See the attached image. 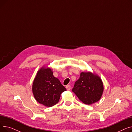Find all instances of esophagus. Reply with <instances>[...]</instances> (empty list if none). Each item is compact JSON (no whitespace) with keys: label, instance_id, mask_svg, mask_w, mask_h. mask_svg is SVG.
I'll return each instance as SVG.
<instances>
[{"label":"esophagus","instance_id":"34e87169","mask_svg":"<svg viewBox=\"0 0 132 132\" xmlns=\"http://www.w3.org/2000/svg\"><path fill=\"white\" fill-rule=\"evenodd\" d=\"M66 88L67 90H70L71 89V86L70 85H67L66 86Z\"/></svg>","mask_w":132,"mask_h":132}]
</instances>
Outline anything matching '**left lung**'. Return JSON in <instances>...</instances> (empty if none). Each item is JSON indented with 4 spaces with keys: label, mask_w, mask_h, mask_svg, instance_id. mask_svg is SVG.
Wrapping results in <instances>:
<instances>
[{
    "label": "left lung",
    "mask_w": 132,
    "mask_h": 132,
    "mask_svg": "<svg viewBox=\"0 0 132 132\" xmlns=\"http://www.w3.org/2000/svg\"><path fill=\"white\" fill-rule=\"evenodd\" d=\"M72 91L85 104L91 105L102 97L104 92L103 83L99 76L91 72H82L75 82Z\"/></svg>",
    "instance_id": "1"
}]
</instances>
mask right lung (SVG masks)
Returning a JSON list of instances; mask_svg holds the SVG:
<instances>
[{
  "label": "right lung",
  "instance_id": "add662e5",
  "mask_svg": "<svg viewBox=\"0 0 132 132\" xmlns=\"http://www.w3.org/2000/svg\"><path fill=\"white\" fill-rule=\"evenodd\" d=\"M66 90L59 80L53 76L51 68L44 65L40 68L32 85V92L37 102L51 107L59 102L61 94Z\"/></svg>",
  "mask_w": 132,
  "mask_h": 132
}]
</instances>
